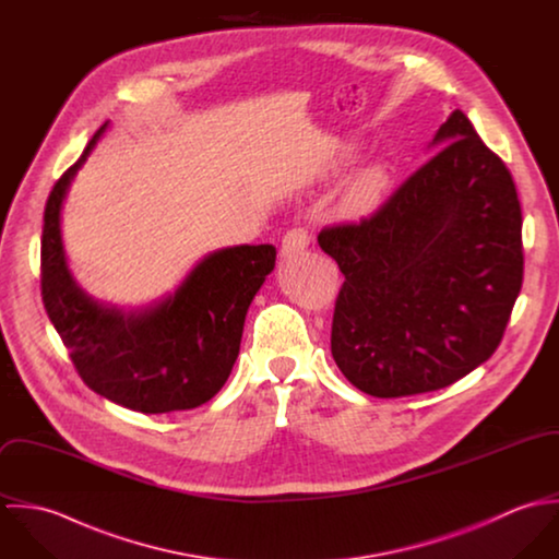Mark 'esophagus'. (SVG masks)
I'll use <instances>...</instances> for the list:
<instances>
[{
    "instance_id": "34e87169",
    "label": "esophagus",
    "mask_w": 559,
    "mask_h": 559,
    "mask_svg": "<svg viewBox=\"0 0 559 559\" xmlns=\"http://www.w3.org/2000/svg\"><path fill=\"white\" fill-rule=\"evenodd\" d=\"M310 239H312V235H310V230L304 228V226H297V228L288 230V233L284 235V239H282V255H284V258L299 255L304 249H308Z\"/></svg>"
}]
</instances>
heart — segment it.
<instances>
[{"mask_svg": "<svg viewBox=\"0 0 559 559\" xmlns=\"http://www.w3.org/2000/svg\"><path fill=\"white\" fill-rule=\"evenodd\" d=\"M381 187H383V182H381V176L379 174H374V171H368V174H364L355 185H353V189H350V200L355 202V204H370L372 200H377V195L381 193Z\"/></svg>", "mask_w": 559, "mask_h": 559, "instance_id": "heart-1", "label": "heart"}]
</instances>
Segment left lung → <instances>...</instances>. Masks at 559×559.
<instances>
[{
    "instance_id": "left-lung-1",
    "label": "left lung",
    "mask_w": 559,
    "mask_h": 559,
    "mask_svg": "<svg viewBox=\"0 0 559 559\" xmlns=\"http://www.w3.org/2000/svg\"><path fill=\"white\" fill-rule=\"evenodd\" d=\"M417 171L368 217L322 228L344 284L331 355L364 394L448 388L499 346L523 284L510 169L456 109Z\"/></svg>"
}]
</instances>
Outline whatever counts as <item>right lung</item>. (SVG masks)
Here are the masks:
<instances>
[{"instance_id":"1","label":"right lung","mask_w":559,"mask_h":559,"mask_svg":"<svg viewBox=\"0 0 559 559\" xmlns=\"http://www.w3.org/2000/svg\"><path fill=\"white\" fill-rule=\"evenodd\" d=\"M105 127L107 122L49 193L40 247L43 304L92 392L140 413L195 408L228 381L247 308L273 271L277 251L273 245L215 251L171 297L138 314L90 299L69 273L60 211L73 176Z\"/></svg>"}]
</instances>
